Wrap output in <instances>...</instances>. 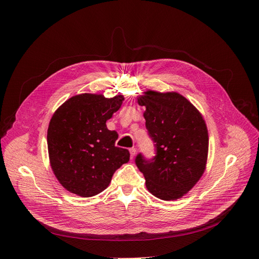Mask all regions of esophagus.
Wrapping results in <instances>:
<instances>
[{"instance_id": "esophagus-1", "label": "esophagus", "mask_w": 259, "mask_h": 259, "mask_svg": "<svg viewBox=\"0 0 259 259\" xmlns=\"http://www.w3.org/2000/svg\"><path fill=\"white\" fill-rule=\"evenodd\" d=\"M130 152H131V158L133 159V158H134V156L136 155V149H135V148L130 149Z\"/></svg>"}]
</instances>
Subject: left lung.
Masks as SVG:
<instances>
[{"label":"left lung","instance_id":"obj_1","mask_svg":"<svg viewBox=\"0 0 259 259\" xmlns=\"http://www.w3.org/2000/svg\"><path fill=\"white\" fill-rule=\"evenodd\" d=\"M136 99L146 108V127L156 146L153 161L138 154L136 165L149 192L164 201L178 200L192 189L206 168L208 132L204 117L177 92L147 90Z\"/></svg>","mask_w":259,"mask_h":259}]
</instances>
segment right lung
Instances as JSON below:
<instances>
[{
	"label": "right lung",
	"mask_w": 259,
	"mask_h": 259,
	"mask_svg": "<svg viewBox=\"0 0 259 259\" xmlns=\"http://www.w3.org/2000/svg\"><path fill=\"white\" fill-rule=\"evenodd\" d=\"M122 94L72 96L54 112L48 130L50 164L65 189L91 198L107 189L114 171L130 161L126 149L115 147L117 133L106 122L121 108Z\"/></svg>",
	"instance_id": "right-lung-1"
}]
</instances>
